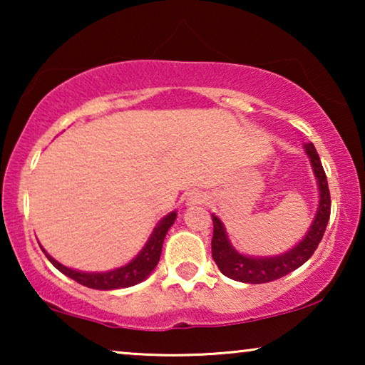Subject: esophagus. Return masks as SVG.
<instances>
[{"mask_svg": "<svg viewBox=\"0 0 365 365\" xmlns=\"http://www.w3.org/2000/svg\"><path fill=\"white\" fill-rule=\"evenodd\" d=\"M207 201V196L202 192H194L191 197H189V202L191 204H204Z\"/></svg>", "mask_w": 365, "mask_h": 365, "instance_id": "34e87169", "label": "esophagus"}]
</instances>
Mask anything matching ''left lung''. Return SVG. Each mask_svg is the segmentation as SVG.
Segmentation results:
<instances>
[{
	"mask_svg": "<svg viewBox=\"0 0 365 365\" xmlns=\"http://www.w3.org/2000/svg\"><path fill=\"white\" fill-rule=\"evenodd\" d=\"M306 153L311 158L314 174H316L319 182V191H321V202H319L316 219H314L306 237L291 251L281 254L277 257H247L239 254L231 246L222 222L216 216H212V259L224 276L247 284H264L276 281V279H281L286 274L301 267L317 249L319 242L322 241L324 232H326L329 216H331V192H329L327 176L324 173L322 163L319 159L316 148L312 144H306Z\"/></svg>",
	"mask_w": 365,
	"mask_h": 365,
	"instance_id": "left-lung-1",
	"label": "left lung"
}]
</instances>
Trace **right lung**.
<instances>
[{
    "label": "right lung",
    "mask_w": 365,
    "mask_h": 365,
    "mask_svg": "<svg viewBox=\"0 0 365 365\" xmlns=\"http://www.w3.org/2000/svg\"><path fill=\"white\" fill-rule=\"evenodd\" d=\"M174 219H176V212L168 214V216L158 224V227L154 229L151 237H149V241L146 242V246H144L143 251L138 254V257L133 259L128 266L114 269V271H109V272L73 271V269L64 267L63 264L54 261V259L49 256L44 249H43V252L46 254L49 262H51L53 266L58 269V271L66 274L68 277H71L73 281L79 282L81 286L99 289V291H111V289L131 287V286H134V284L144 281V279H146L149 274L153 272V269L158 266L159 257H161L164 237H166L168 229L173 226Z\"/></svg>",
    "instance_id": "right-lung-1"
}]
</instances>
